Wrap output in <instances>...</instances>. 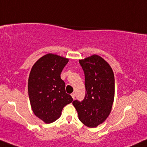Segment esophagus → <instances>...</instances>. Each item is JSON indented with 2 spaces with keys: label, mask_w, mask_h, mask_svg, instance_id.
Wrapping results in <instances>:
<instances>
[{
  "label": "esophagus",
  "mask_w": 147,
  "mask_h": 147,
  "mask_svg": "<svg viewBox=\"0 0 147 147\" xmlns=\"http://www.w3.org/2000/svg\"><path fill=\"white\" fill-rule=\"evenodd\" d=\"M71 96H72V98H73V99H74V100L75 99V98H76V94H74V93H72V94H71Z\"/></svg>",
  "instance_id": "esophagus-1"
}]
</instances>
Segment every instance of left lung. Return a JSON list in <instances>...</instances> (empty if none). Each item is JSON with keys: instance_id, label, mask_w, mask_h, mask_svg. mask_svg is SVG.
Instances as JSON below:
<instances>
[{"instance_id": "8db88e82", "label": "left lung", "mask_w": 147, "mask_h": 147, "mask_svg": "<svg viewBox=\"0 0 147 147\" xmlns=\"http://www.w3.org/2000/svg\"><path fill=\"white\" fill-rule=\"evenodd\" d=\"M85 76L86 96L73 105L84 125L94 128L105 121L114 98V76L110 65L100 56L93 55L79 61Z\"/></svg>"}]
</instances>
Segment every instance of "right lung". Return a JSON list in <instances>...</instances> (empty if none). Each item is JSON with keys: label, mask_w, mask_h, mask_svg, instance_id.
<instances>
[{"label": "right lung", "mask_w": 147, "mask_h": 147, "mask_svg": "<svg viewBox=\"0 0 147 147\" xmlns=\"http://www.w3.org/2000/svg\"><path fill=\"white\" fill-rule=\"evenodd\" d=\"M68 61L67 58L48 53L36 61L30 72L28 92L32 110L47 124L57 120L64 106L73 101L60 76Z\"/></svg>", "instance_id": "right-lung-1"}]
</instances>
